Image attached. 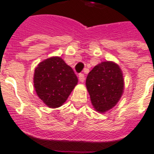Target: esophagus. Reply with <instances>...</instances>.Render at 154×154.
<instances>
[{
	"instance_id": "esophagus-1",
	"label": "esophagus",
	"mask_w": 154,
	"mask_h": 154,
	"mask_svg": "<svg viewBox=\"0 0 154 154\" xmlns=\"http://www.w3.org/2000/svg\"><path fill=\"white\" fill-rule=\"evenodd\" d=\"M79 80H80V82H82V83H83V82H85V75L83 74V73L79 74Z\"/></svg>"
}]
</instances>
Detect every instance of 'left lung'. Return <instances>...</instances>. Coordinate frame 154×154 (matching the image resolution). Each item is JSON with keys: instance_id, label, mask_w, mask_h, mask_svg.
Instances as JSON below:
<instances>
[{"instance_id": "left-lung-1", "label": "left lung", "mask_w": 154, "mask_h": 154, "mask_svg": "<svg viewBox=\"0 0 154 154\" xmlns=\"http://www.w3.org/2000/svg\"><path fill=\"white\" fill-rule=\"evenodd\" d=\"M85 85L94 109L104 113L114 107L123 94L122 70L113 61H103L89 72Z\"/></svg>"}]
</instances>
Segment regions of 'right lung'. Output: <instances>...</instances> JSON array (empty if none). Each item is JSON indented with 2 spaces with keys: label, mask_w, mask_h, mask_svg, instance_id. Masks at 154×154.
Wrapping results in <instances>:
<instances>
[{
  "label": "right lung",
  "mask_w": 154,
  "mask_h": 154,
  "mask_svg": "<svg viewBox=\"0 0 154 154\" xmlns=\"http://www.w3.org/2000/svg\"><path fill=\"white\" fill-rule=\"evenodd\" d=\"M78 79L60 57H51L35 68L33 84L37 96L49 108L61 106L77 85Z\"/></svg>",
  "instance_id": "1"
}]
</instances>
